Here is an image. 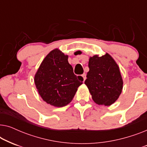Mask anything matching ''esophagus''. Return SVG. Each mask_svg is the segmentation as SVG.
<instances>
[{"label":"esophagus","mask_w":147,"mask_h":147,"mask_svg":"<svg viewBox=\"0 0 147 147\" xmlns=\"http://www.w3.org/2000/svg\"><path fill=\"white\" fill-rule=\"evenodd\" d=\"M82 78H83V80H84V82L86 80V74H83L82 75Z\"/></svg>","instance_id":"esophagus-1"}]
</instances>
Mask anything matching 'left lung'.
<instances>
[{
    "label": "left lung",
    "instance_id": "left-lung-1",
    "mask_svg": "<svg viewBox=\"0 0 147 147\" xmlns=\"http://www.w3.org/2000/svg\"><path fill=\"white\" fill-rule=\"evenodd\" d=\"M89 71L85 84L92 98L99 105L110 106L120 95L123 86L119 67L108 53L94 55L88 62Z\"/></svg>",
    "mask_w": 147,
    "mask_h": 147
}]
</instances>
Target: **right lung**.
<instances>
[{
	"label": "right lung",
	"mask_w": 147,
	"mask_h": 147,
	"mask_svg": "<svg viewBox=\"0 0 147 147\" xmlns=\"http://www.w3.org/2000/svg\"><path fill=\"white\" fill-rule=\"evenodd\" d=\"M68 56L59 49L46 56L35 76V84L39 95L47 104L63 107L71 102L82 84L83 78L74 74L68 63Z\"/></svg>",
	"instance_id": "right-lung-1"
}]
</instances>
